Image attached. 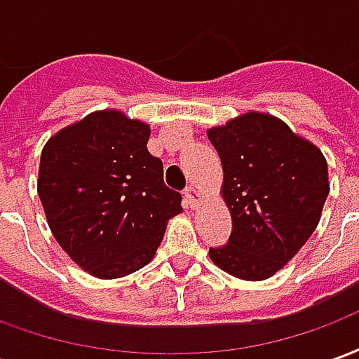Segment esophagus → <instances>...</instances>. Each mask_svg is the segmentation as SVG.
<instances>
[{
    "label": "esophagus",
    "mask_w": 359,
    "mask_h": 359,
    "mask_svg": "<svg viewBox=\"0 0 359 359\" xmlns=\"http://www.w3.org/2000/svg\"><path fill=\"white\" fill-rule=\"evenodd\" d=\"M184 200H187V203L190 208H196V205L200 203V200H202V196L196 190V187H188L187 190H184Z\"/></svg>",
    "instance_id": "obj_1"
}]
</instances>
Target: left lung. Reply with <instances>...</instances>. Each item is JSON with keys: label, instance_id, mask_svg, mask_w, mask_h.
<instances>
[{"label": "left lung", "instance_id": "obj_1", "mask_svg": "<svg viewBox=\"0 0 359 359\" xmlns=\"http://www.w3.org/2000/svg\"><path fill=\"white\" fill-rule=\"evenodd\" d=\"M208 138L223 165L221 194L233 217L225 246L210 248L219 269L264 280L285 267L319 225L329 196L321 149L269 113L248 111Z\"/></svg>", "mask_w": 359, "mask_h": 359}]
</instances>
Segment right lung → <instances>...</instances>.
I'll use <instances>...</instances> for the list:
<instances>
[{
	"label": "right lung",
	"instance_id": "add662e5",
	"mask_svg": "<svg viewBox=\"0 0 359 359\" xmlns=\"http://www.w3.org/2000/svg\"><path fill=\"white\" fill-rule=\"evenodd\" d=\"M148 140L149 125L103 109L61 128L42 149L38 196L51 234L97 278L148 265L167 221L182 211Z\"/></svg>",
	"mask_w": 359,
	"mask_h": 359
}]
</instances>
